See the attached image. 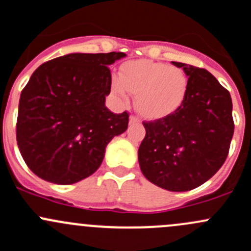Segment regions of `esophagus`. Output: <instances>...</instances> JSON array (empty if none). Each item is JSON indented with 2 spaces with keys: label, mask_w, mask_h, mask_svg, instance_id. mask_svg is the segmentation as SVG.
Segmentation results:
<instances>
[{
  "label": "esophagus",
  "mask_w": 251,
  "mask_h": 251,
  "mask_svg": "<svg viewBox=\"0 0 251 251\" xmlns=\"http://www.w3.org/2000/svg\"><path fill=\"white\" fill-rule=\"evenodd\" d=\"M140 123V119L135 115H131L130 116V124H138Z\"/></svg>",
  "instance_id": "esophagus-1"
}]
</instances>
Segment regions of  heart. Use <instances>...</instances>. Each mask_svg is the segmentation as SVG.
<instances>
[{
	"label": "heart",
	"mask_w": 251,
	"mask_h": 251,
	"mask_svg": "<svg viewBox=\"0 0 251 251\" xmlns=\"http://www.w3.org/2000/svg\"><path fill=\"white\" fill-rule=\"evenodd\" d=\"M111 91L125 102L136 95V109L143 118L158 120L183 104L189 87L186 73L177 67L153 60H133L123 65L121 75L110 77Z\"/></svg>",
	"instance_id": "1"
}]
</instances>
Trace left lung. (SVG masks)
Here are the masks:
<instances>
[{"instance_id": "obj_1", "label": "left lung", "mask_w": 251, "mask_h": 251, "mask_svg": "<svg viewBox=\"0 0 251 251\" xmlns=\"http://www.w3.org/2000/svg\"><path fill=\"white\" fill-rule=\"evenodd\" d=\"M189 80L183 104L174 114L143 123L138 163L148 181L171 192L197 188L220 170L234 132L231 95L207 70L184 63Z\"/></svg>"}]
</instances>
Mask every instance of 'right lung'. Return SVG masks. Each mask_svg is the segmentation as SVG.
Segmentation results:
<instances>
[{
  "instance_id": "obj_1",
  "label": "right lung",
  "mask_w": 251,
  "mask_h": 251,
  "mask_svg": "<svg viewBox=\"0 0 251 251\" xmlns=\"http://www.w3.org/2000/svg\"><path fill=\"white\" fill-rule=\"evenodd\" d=\"M123 52L70 53L40 65L22 91L17 143L40 178L73 184L102 164L105 147L126 131L128 114L105 107L108 65Z\"/></svg>"
}]
</instances>
